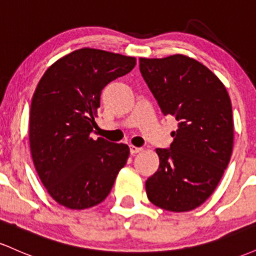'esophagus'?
<instances>
[{"label":"esophagus","instance_id":"34e87169","mask_svg":"<svg viewBox=\"0 0 256 256\" xmlns=\"http://www.w3.org/2000/svg\"><path fill=\"white\" fill-rule=\"evenodd\" d=\"M142 152V148H138V146H130V152L132 155L137 154V152Z\"/></svg>","mask_w":256,"mask_h":256}]
</instances>
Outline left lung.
<instances>
[{
    "mask_svg": "<svg viewBox=\"0 0 256 256\" xmlns=\"http://www.w3.org/2000/svg\"><path fill=\"white\" fill-rule=\"evenodd\" d=\"M140 71L164 116L178 122L170 148L156 149L160 165L146 179V196L171 212L195 210L212 195L230 162V96L210 70L185 55L140 58Z\"/></svg>",
    "mask_w": 256,
    "mask_h": 256,
    "instance_id": "left-lung-1",
    "label": "left lung"
}]
</instances>
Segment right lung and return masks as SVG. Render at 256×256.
Wrapping results in <instances>:
<instances>
[{
	"label": "right lung",
	"instance_id": "right-lung-1",
	"mask_svg": "<svg viewBox=\"0 0 256 256\" xmlns=\"http://www.w3.org/2000/svg\"><path fill=\"white\" fill-rule=\"evenodd\" d=\"M136 58L83 48L46 70L30 110V148L40 182L58 204L85 210L101 204L125 166L130 149L92 140L102 90L128 74Z\"/></svg>",
	"mask_w": 256,
	"mask_h": 256
}]
</instances>
